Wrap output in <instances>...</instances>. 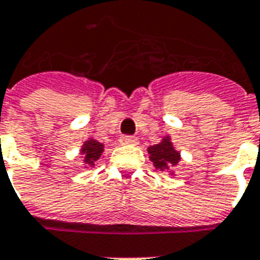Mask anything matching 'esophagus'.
Wrapping results in <instances>:
<instances>
[{"mask_svg": "<svg viewBox=\"0 0 260 260\" xmlns=\"http://www.w3.org/2000/svg\"><path fill=\"white\" fill-rule=\"evenodd\" d=\"M119 140L122 144H130V145H136L138 143V138L134 136H122Z\"/></svg>", "mask_w": 260, "mask_h": 260, "instance_id": "1", "label": "esophagus"}]
</instances>
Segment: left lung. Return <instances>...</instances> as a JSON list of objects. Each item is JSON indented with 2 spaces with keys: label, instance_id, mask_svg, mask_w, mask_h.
Returning a JSON list of instances; mask_svg holds the SVG:
<instances>
[{
  "label": "left lung",
  "instance_id": "1",
  "mask_svg": "<svg viewBox=\"0 0 260 260\" xmlns=\"http://www.w3.org/2000/svg\"><path fill=\"white\" fill-rule=\"evenodd\" d=\"M148 152L156 169H169L172 166H176L180 160L179 152L173 148L169 138H164L160 144L149 147Z\"/></svg>",
  "mask_w": 260,
  "mask_h": 260
}]
</instances>
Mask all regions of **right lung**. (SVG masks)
<instances>
[{"label": "right lung", "mask_w": 260, "mask_h": 260, "mask_svg": "<svg viewBox=\"0 0 260 260\" xmlns=\"http://www.w3.org/2000/svg\"><path fill=\"white\" fill-rule=\"evenodd\" d=\"M83 153H84V160L86 165L88 166H94V162L98 160V158L101 156V152L104 151V145L101 143H98L95 140H88L84 147H83Z\"/></svg>", "instance_id": "add662e5"}]
</instances>
